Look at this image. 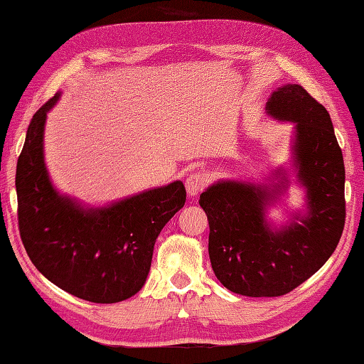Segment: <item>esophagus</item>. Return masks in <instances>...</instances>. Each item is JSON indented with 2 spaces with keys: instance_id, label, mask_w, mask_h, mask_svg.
Masks as SVG:
<instances>
[{
  "instance_id": "esophagus-1",
  "label": "esophagus",
  "mask_w": 364,
  "mask_h": 364,
  "mask_svg": "<svg viewBox=\"0 0 364 364\" xmlns=\"http://www.w3.org/2000/svg\"><path fill=\"white\" fill-rule=\"evenodd\" d=\"M207 185V176L204 173H191L185 179V188H187L188 196H196L204 190Z\"/></svg>"
}]
</instances>
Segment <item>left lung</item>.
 Masks as SVG:
<instances>
[{"instance_id":"obj_1","label":"left lung","mask_w":364,"mask_h":364,"mask_svg":"<svg viewBox=\"0 0 364 364\" xmlns=\"http://www.w3.org/2000/svg\"><path fill=\"white\" fill-rule=\"evenodd\" d=\"M267 114L295 124L292 168L305 188L306 210L292 212L281 228L265 213L291 181L284 168L273 183L218 181L201 193L209 220V256L215 277L247 296H279L313 277L336 250L346 221L343 152L328 111L300 85H284L267 100Z\"/></svg>"}]
</instances>
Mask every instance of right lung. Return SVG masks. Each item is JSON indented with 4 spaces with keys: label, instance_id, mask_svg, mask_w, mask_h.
<instances>
[{
    "label": "right lung",
    "instance_id": "add662e5",
    "mask_svg": "<svg viewBox=\"0 0 364 364\" xmlns=\"http://www.w3.org/2000/svg\"><path fill=\"white\" fill-rule=\"evenodd\" d=\"M59 95L33 116L18 157L21 242L36 269L63 291L94 303L127 300L144 286L155 240L183 207L187 191L176 181L103 207L61 195L43 159L47 113Z\"/></svg>",
    "mask_w": 364,
    "mask_h": 364
}]
</instances>
